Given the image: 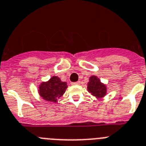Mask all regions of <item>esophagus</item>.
Instances as JSON below:
<instances>
[{"mask_svg": "<svg viewBox=\"0 0 146 146\" xmlns=\"http://www.w3.org/2000/svg\"><path fill=\"white\" fill-rule=\"evenodd\" d=\"M71 84L72 85H78V84H80V81H76V82H72Z\"/></svg>", "mask_w": 146, "mask_h": 146, "instance_id": "1", "label": "esophagus"}]
</instances>
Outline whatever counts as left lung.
I'll return each mask as SVG.
<instances>
[{
    "mask_svg": "<svg viewBox=\"0 0 146 146\" xmlns=\"http://www.w3.org/2000/svg\"><path fill=\"white\" fill-rule=\"evenodd\" d=\"M87 90L92 95L98 98H103L107 92L106 85L102 84L96 76H92L89 78L87 84Z\"/></svg>",
    "mask_w": 146,
    "mask_h": 146,
    "instance_id": "left-lung-1",
    "label": "left lung"
}]
</instances>
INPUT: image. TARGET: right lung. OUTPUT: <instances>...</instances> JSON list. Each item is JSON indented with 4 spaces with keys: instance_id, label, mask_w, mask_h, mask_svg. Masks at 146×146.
<instances>
[{
    "instance_id": "obj_1",
    "label": "right lung",
    "mask_w": 146,
    "mask_h": 146,
    "mask_svg": "<svg viewBox=\"0 0 146 146\" xmlns=\"http://www.w3.org/2000/svg\"><path fill=\"white\" fill-rule=\"evenodd\" d=\"M68 88L66 82L62 81L57 76H53L46 82H42L38 93L42 98L48 102H57Z\"/></svg>"
}]
</instances>
